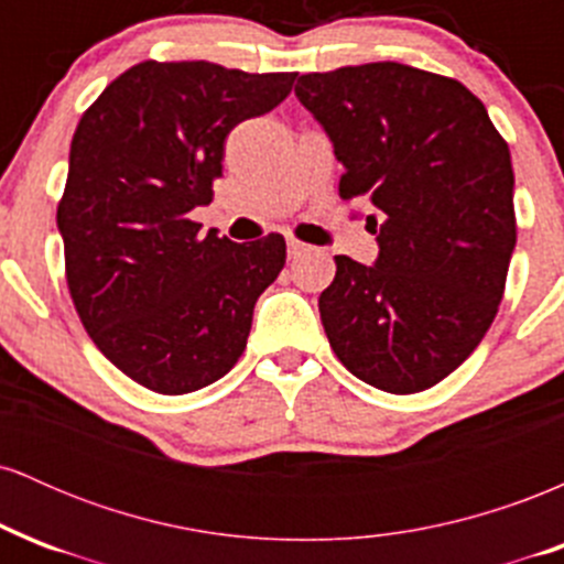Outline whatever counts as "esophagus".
<instances>
[{
  "mask_svg": "<svg viewBox=\"0 0 564 564\" xmlns=\"http://www.w3.org/2000/svg\"><path fill=\"white\" fill-rule=\"evenodd\" d=\"M286 246H289V257H291V260H296V257L307 251V246H304L302 241H296V238H289Z\"/></svg>",
  "mask_w": 564,
  "mask_h": 564,
  "instance_id": "34e87169",
  "label": "esophagus"
}]
</instances>
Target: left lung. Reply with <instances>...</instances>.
Wrapping results in <instances>:
<instances>
[{"label": "left lung", "mask_w": 564, "mask_h": 564, "mask_svg": "<svg viewBox=\"0 0 564 564\" xmlns=\"http://www.w3.org/2000/svg\"><path fill=\"white\" fill-rule=\"evenodd\" d=\"M296 97L326 129L339 196L373 206L368 268L334 257L318 310L336 358L392 394L435 387L498 313L517 243L507 140L462 82L403 63L304 74Z\"/></svg>", "instance_id": "8db88e82"}]
</instances>
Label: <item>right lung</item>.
Masks as SVG:
<instances>
[{
	"instance_id": "right-lung-1",
	"label": "right lung",
	"mask_w": 564,
	"mask_h": 564,
	"mask_svg": "<svg viewBox=\"0 0 564 564\" xmlns=\"http://www.w3.org/2000/svg\"><path fill=\"white\" fill-rule=\"evenodd\" d=\"M294 79L145 61L76 127L57 204L70 300L97 349L148 390L185 394L223 379L286 264L278 232L236 243L187 215L212 200L230 129L273 111Z\"/></svg>"
}]
</instances>
